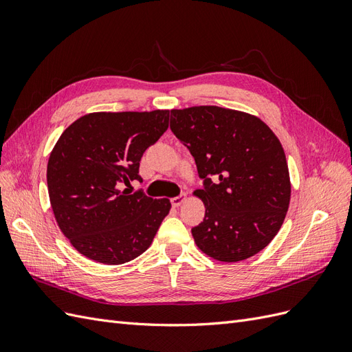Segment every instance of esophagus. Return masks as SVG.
Listing matches in <instances>:
<instances>
[{
    "label": "esophagus",
    "mask_w": 352,
    "mask_h": 352,
    "mask_svg": "<svg viewBox=\"0 0 352 352\" xmlns=\"http://www.w3.org/2000/svg\"><path fill=\"white\" fill-rule=\"evenodd\" d=\"M186 198H188V194H182V195H177V197L172 198V206L173 207H180L186 201Z\"/></svg>",
    "instance_id": "obj_1"
}]
</instances>
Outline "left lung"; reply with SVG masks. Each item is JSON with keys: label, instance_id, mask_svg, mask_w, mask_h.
Listing matches in <instances>:
<instances>
[{"label": "left lung", "instance_id": "1", "mask_svg": "<svg viewBox=\"0 0 352 352\" xmlns=\"http://www.w3.org/2000/svg\"><path fill=\"white\" fill-rule=\"evenodd\" d=\"M170 129L195 158L206 216L192 228L197 247L211 258L236 263L278 235L291 199L282 144L258 117L198 105L170 110Z\"/></svg>", "mask_w": 352, "mask_h": 352}]
</instances>
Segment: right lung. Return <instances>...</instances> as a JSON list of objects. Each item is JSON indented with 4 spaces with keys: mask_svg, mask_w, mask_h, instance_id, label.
Returning <instances> with one entry per match:
<instances>
[{
    "mask_svg": "<svg viewBox=\"0 0 352 352\" xmlns=\"http://www.w3.org/2000/svg\"><path fill=\"white\" fill-rule=\"evenodd\" d=\"M168 110L89 113L73 122L52 148L48 195L57 225L82 255L123 264L150 247L172 204L142 190L140 162L168 127Z\"/></svg>",
    "mask_w": 352,
    "mask_h": 352,
    "instance_id": "1",
    "label": "right lung"
}]
</instances>
